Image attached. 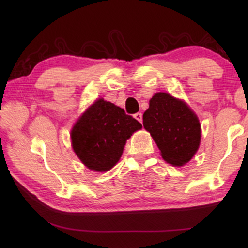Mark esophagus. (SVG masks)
<instances>
[{"label": "esophagus", "mask_w": 248, "mask_h": 248, "mask_svg": "<svg viewBox=\"0 0 248 248\" xmlns=\"http://www.w3.org/2000/svg\"><path fill=\"white\" fill-rule=\"evenodd\" d=\"M134 118H136L138 121H140V123L142 124V114L141 112H137V114L133 115Z\"/></svg>", "instance_id": "obj_1"}]
</instances>
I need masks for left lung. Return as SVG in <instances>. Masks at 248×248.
Here are the masks:
<instances>
[{"label": "left lung", "mask_w": 248, "mask_h": 248, "mask_svg": "<svg viewBox=\"0 0 248 248\" xmlns=\"http://www.w3.org/2000/svg\"><path fill=\"white\" fill-rule=\"evenodd\" d=\"M145 130L167 163L182 166L189 162L200 144L201 130L195 112L183 100L166 93L155 94L143 114Z\"/></svg>", "instance_id": "left-lung-1"}]
</instances>
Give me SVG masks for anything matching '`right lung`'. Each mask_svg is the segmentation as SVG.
<instances>
[{
  "instance_id": "obj_1",
  "label": "right lung",
  "mask_w": 248,
  "mask_h": 248,
  "mask_svg": "<svg viewBox=\"0 0 248 248\" xmlns=\"http://www.w3.org/2000/svg\"><path fill=\"white\" fill-rule=\"evenodd\" d=\"M142 124L115 104L97 99L71 131L75 154L90 170L107 171L116 165L125 141Z\"/></svg>"
}]
</instances>
